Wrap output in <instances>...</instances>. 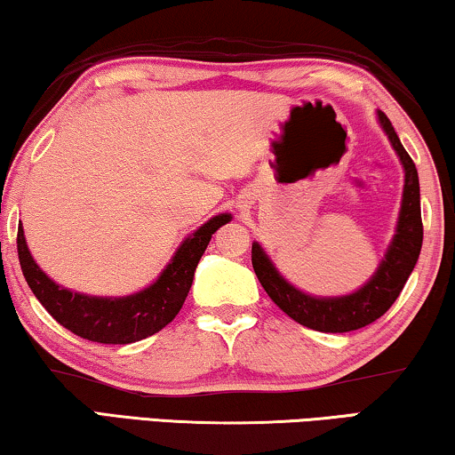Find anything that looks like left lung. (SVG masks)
Masks as SVG:
<instances>
[{
    "label": "left lung",
    "instance_id": "1",
    "mask_svg": "<svg viewBox=\"0 0 455 455\" xmlns=\"http://www.w3.org/2000/svg\"><path fill=\"white\" fill-rule=\"evenodd\" d=\"M381 129L390 140L404 168V190L403 205L396 223V234L381 259L378 271L371 279L359 287L357 291L340 295V298H314L299 291L291 283L283 279L276 271L273 260L262 250L259 242L252 243V267L259 276L260 285L265 287L276 306L285 312L289 318L299 322L301 326L312 328L320 332H351L357 328L371 324L384 315L398 299L404 283L411 276L417 265L420 246H423V221H420V188L417 166L406 154L400 143L396 131H394L390 118L378 110Z\"/></svg>",
    "mask_w": 455,
    "mask_h": 455
}]
</instances>
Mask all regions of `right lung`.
<instances>
[{"label": "right lung", "instance_id": "obj_1", "mask_svg": "<svg viewBox=\"0 0 455 455\" xmlns=\"http://www.w3.org/2000/svg\"><path fill=\"white\" fill-rule=\"evenodd\" d=\"M229 220L232 215L221 213L203 223L180 243L172 260L149 287L124 298H96L57 285L32 259L22 223L18 226V259L32 293L63 328L102 345H129L160 332L176 318L209 240Z\"/></svg>", "mask_w": 455, "mask_h": 455}]
</instances>
